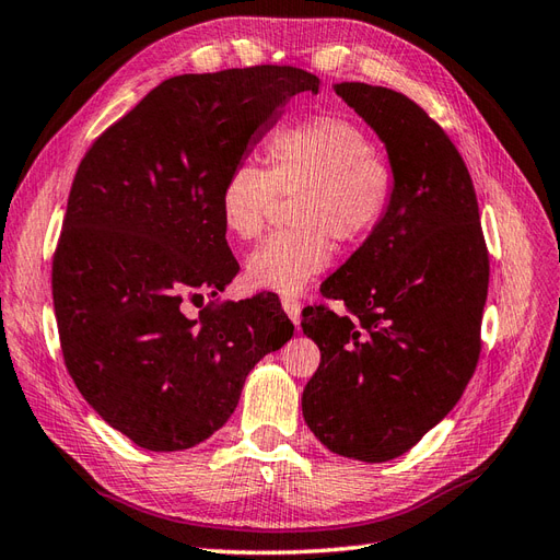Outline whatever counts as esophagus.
I'll use <instances>...</instances> for the list:
<instances>
[{"instance_id":"esophagus-1","label":"esophagus","mask_w":560,"mask_h":560,"mask_svg":"<svg viewBox=\"0 0 560 560\" xmlns=\"http://www.w3.org/2000/svg\"><path fill=\"white\" fill-rule=\"evenodd\" d=\"M282 308H284V313H288V316H290V320L296 325V323H299V313H302V302H299L296 296L284 294V296H282Z\"/></svg>"}]
</instances>
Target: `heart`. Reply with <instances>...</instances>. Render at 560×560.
<instances>
[{"mask_svg": "<svg viewBox=\"0 0 560 560\" xmlns=\"http://www.w3.org/2000/svg\"><path fill=\"white\" fill-rule=\"evenodd\" d=\"M268 168L240 161L225 175L218 211L230 235L256 240L278 197H294L290 223L247 258L256 290L299 292L332 261L335 242L359 244L387 221L399 189L394 161L368 132L339 116L280 128L266 144Z\"/></svg>", "mask_w": 560, "mask_h": 560, "instance_id": "heart-1", "label": "heart"}]
</instances>
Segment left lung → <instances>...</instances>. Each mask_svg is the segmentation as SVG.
<instances>
[{"label":"left lung","instance_id":"left-lung-1","mask_svg":"<svg viewBox=\"0 0 560 560\" xmlns=\"http://www.w3.org/2000/svg\"><path fill=\"white\" fill-rule=\"evenodd\" d=\"M335 92L385 142L399 173L387 221L325 280L330 306L304 311L320 349L302 411L330 452L392 460L452 411L482 349L489 252L472 177L438 120L406 94Z\"/></svg>","mask_w":560,"mask_h":560}]
</instances>
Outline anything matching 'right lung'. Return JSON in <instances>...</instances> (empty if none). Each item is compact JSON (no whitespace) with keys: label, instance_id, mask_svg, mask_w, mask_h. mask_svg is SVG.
Returning a JSON list of instances; mask_svg holds the SVG:
<instances>
[{"label":"right lung","instance_id":"1","mask_svg":"<svg viewBox=\"0 0 560 560\" xmlns=\"http://www.w3.org/2000/svg\"><path fill=\"white\" fill-rule=\"evenodd\" d=\"M320 80L294 66L163 80L92 142L51 261L68 375L108 425L183 452L225 425L242 385L294 332L272 299L218 302L240 264L218 195L278 108ZM207 291L197 319L185 298Z\"/></svg>","mask_w":560,"mask_h":560}]
</instances>
